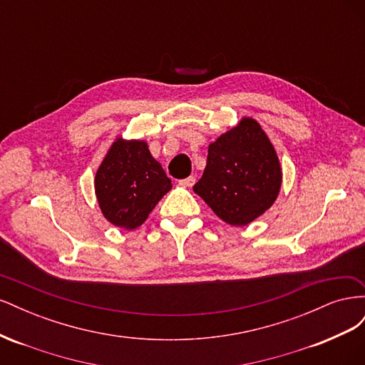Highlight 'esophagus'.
I'll return each mask as SVG.
<instances>
[{
    "mask_svg": "<svg viewBox=\"0 0 365 365\" xmlns=\"http://www.w3.org/2000/svg\"><path fill=\"white\" fill-rule=\"evenodd\" d=\"M195 181H196L195 176H189V178H184V180H181V181H180V184H181L182 187H192V185L195 184Z\"/></svg>",
    "mask_w": 365,
    "mask_h": 365,
    "instance_id": "1",
    "label": "esophagus"
}]
</instances>
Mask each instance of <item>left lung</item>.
<instances>
[{
	"instance_id": "8db88e82",
	"label": "left lung",
	"mask_w": 365,
	"mask_h": 365,
	"mask_svg": "<svg viewBox=\"0 0 365 365\" xmlns=\"http://www.w3.org/2000/svg\"><path fill=\"white\" fill-rule=\"evenodd\" d=\"M279 158L259 123L244 118L208 146L202 178L193 185L225 222L242 227L264 213L279 195Z\"/></svg>"
}]
</instances>
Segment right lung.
Segmentation results:
<instances>
[{
  "mask_svg": "<svg viewBox=\"0 0 365 365\" xmlns=\"http://www.w3.org/2000/svg\"><path fill=\"white\" fill-rule=\"evenodd\" d=\"M170 189L172 181L145 141H117L96 175V195L105 217L126 230L145 222Z\"/></svg>",
  "mask_w": 365,
  "mask_h": 365,
  "instance_id": "add662e5",
  "label": "right lung"
}]
</instances>
